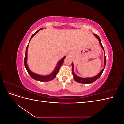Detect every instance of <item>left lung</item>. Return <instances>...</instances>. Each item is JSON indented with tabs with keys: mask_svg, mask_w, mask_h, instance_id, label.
Here are the masks:
<instances>
[{
	"mask_svg": "<svg viewBox=\"0 0 124 124\" xmlns=\"http://www.w3.org/2000/svg\"><path fill=\"white\" fill-rule=\"evenodd\" d=\"M94 36L96 37V38L98 39V41H99V42L100 44V46L101 47H102V49L103 50L104 52V48L102 46V43H101V40L100 39V38L99 37V36L95 34L94 33ZM106 56H105V53H104V68H103V69L100 71V72L97 75V76L93 77H92V78H81L78 77V76L74 73V66H73V62L72 63V74L73 76V78L75 81H76L77 82H78V83H82V84H90V83H92L93 82H94L95 81H96L98 78H99V77L101 76V74H102L104 69L105 68V66H106Z\"/></svg>",
	"mask_w": 124,
	"mask_h": 124,
	"instance_id": "1",
	"label": "left lung"
}]
</instances>
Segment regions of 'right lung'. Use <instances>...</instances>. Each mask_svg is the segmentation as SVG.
Here are the masks:
<instances>
[{
    "instance_id": "obj_1",
    "label": "right lung",
    "mask_w": 124,
    "mask_h": 124,
    "mask_svg": "<svg viewBox=\"0 0 124 124\" xmlns=\"http://www.w3.org/2000/svg\"><path fill=\"white\" fill-rule=\"evenodd\" d=\"M43 28H40V29L38 30L35 33H33V34L31 36V39H30V40L31 39L32 37L34 36L36 33L39 31L40 30L42 29ZM29 40V41H30ZM29 46V43L28 44L27 47H26V53H25V59H24V63H25V67L26 69V70H27L28 73L29 74V76H31L33 79H34L35 80H37L41 82H48L51 81L52 80H53L54 78L56 77V75L58 73L59 68H61V66L63 64V62H64V59L66 58V56H64L62 59H61L60 61L58 62L57 63V65L56 67V68H55L54 70L50 74L48 75V76H41V75L37 74L36 73H35L32 72V71L29 70L28 68V67L27 66V50H28V47Z\"/></svg>"
}]
</instances>
